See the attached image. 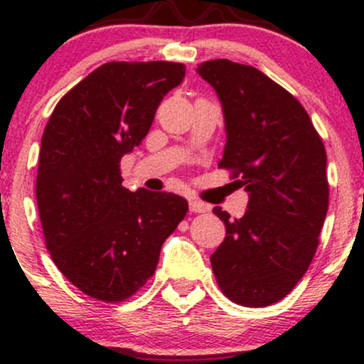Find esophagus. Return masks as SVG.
Listing matches in <instances>:
<instances>
[{
    "label": "esophagus",
    "instance_id": "esophagus-1",
    "mask_svg": "<svg viewBox=\"0 0 364 364\" xmlns=\"http://www.w3.org/2000/svg\"><path fill=\"white\" fill-rule=\"evenodd\" d=\"M190 210L195 212V214H202V212L210 210V205L205 202H200L196 198H190Z\"/></svg>",
    "mask_w": 364,
    "mask_h": 364
}]
</instances>
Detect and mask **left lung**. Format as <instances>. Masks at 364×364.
Returning a JSON list of instances; mask_svg holds the SVG:
<instances>
[{"label":"left lung","instance_id":"8db88e82","mask_svg":"<svg viewBox=\"0 0 364 364\" xmlns=\"http://www.w3.org/2000/svg\"><path fill=\"white\" fill-rule=\"evenodd\" d=\"M223 104L219 166L248 191L240 219L214 207L225 237L210 263L219 287L241 306L286 298L308 270L328 208L327 154L296 97L260 70L229 60L198 65Z\"/></svg>","mask_w":364,"mask_h":364}]
</instances>
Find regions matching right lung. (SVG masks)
<instances>
[{"label": "right lung", "mask_w": 364, "mask_h": 364, "mask_svg": "<svg viewBox=\"0 0 364 364\" xmlns=\"http://www.w3.org/2000/svg\"><path fill=\"white\" fill-rule=\"evenodd\" d=\"M183 78L181 63H106L63 95L46 124L36 181L46 246L90 298L116 303L144 287L185 219L183 196L129 191L119 169Z\"/></svg>", "instance_id": "1"}]
</instances>
